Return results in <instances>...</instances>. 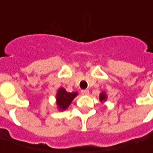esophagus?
<instances>
[{"label":"esophagus","instance_id":"1","mask_svg":"<svg viewBox=\"0 0 153 153\" xmlns=\"http://www.w3.org/2000/svg\"><path fill=\"white\" fill-rule=\"evenodd\" d=\"M81 94H82L83 95H88L89 94V90H88V89L82 90V91H81Z\"/></svg>","mask_w":153,"mask_h":153}]
</instances>
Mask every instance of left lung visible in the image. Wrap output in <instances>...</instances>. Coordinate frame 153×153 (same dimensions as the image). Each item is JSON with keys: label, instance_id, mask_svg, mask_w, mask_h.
<instances>
[{"label": "left lung", "instance_id": "8db88e82", "mask_svg": "<svg viewBox=\"0 0 153 153\" xmlns=\"http://www.w3.org/2000/svg\"><path fill=\"white\" fill-rule=\"evenodd\" d=\"M106 98H107V96H106V94H105L104 92H102V93L100 94V100L101 102L105 101V100H106Z\"/></svg>", "mask_w": 153, "mask_h": 153}]
</instances>
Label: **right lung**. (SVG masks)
Instances as JSON below:
<instances>
[{"mask_svg": "<svg viewBox=\"0 0 153 153\" xmlns=\"http://www.w3.org/2000/svg\"><path fill=\"white\" fill-rule=\"evenodd\" d=\"M77 94V93H68L63 87L58 89L56 94V104L58 105L59 110H66L73 101V100L76 97Z\"/></svg>", "mask_w": 153, "mask_h": 153, "instance_id": "right-lung-1", "label": "right lung"}]
</instances>
